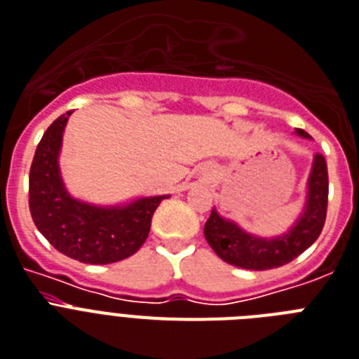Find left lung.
<instances>
[{"label": "left lung", "instance_id": "8db88e82", "mask_svg": "<svg viewBox=\"0 0 359 359\" xmlns=\"http://www.w3.org/2000/svg\"><path fill=\"white\" fill-rule=\"evenodd\" d=\"M297 134L310 138V134L297 129ZM328 206V168L323 154H316L310 180L308 201L297 225L284 236L265 240L256 238L240 229L232 221L223 219L212 210L205 225V238L221 260L236 267L265 271L282 267L302 255L319 238L326 219Z\"/></svg>", "mask_w": 359, "mask_h": 359}]
</instances>
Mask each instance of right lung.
I'll return each mask as SVG.
<instances>
[{
	"instance_id": "right-lung-1",
	"label": "right lung",
	"mask_w": 359,
	"mask_h": 359,
	"mask_svg": "<svg viewBox=\"0 0 359 359\" xmlns=\"http://www.w3.org/2000/svg\"><path fill=\"white\" fill-rule=\"evenodd\" d=\"M72 110L43 133L29 171V210L36 229L62 255L83 264H114L133 256L149 236L160 197L101 208L69 197L58 171V151Z\"/></svg>"
}]
</instances>
